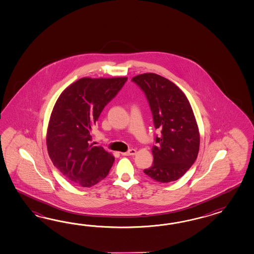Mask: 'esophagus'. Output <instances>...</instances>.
I'll return each mask as SVG.
<instances>
[{
  "instance_id": "obj_1",
  "label": "esophagus",
  "mask_w": 254,
  "mask_h": 254,
  "mask_svg": "<svg viewBox=\"0 0 254 254\" xmlns=\"http://www.w3.org/2000/svg\"><path fill=\"white\" fill-rule=\"evenodd\" d=\"M137 153V151L135 150V149H131L128 151H127V152H122V155H125V156H128V155H135Z\"/></svg>"
}]
</instances>
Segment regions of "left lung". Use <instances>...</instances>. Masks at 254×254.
Listing matches in <instances>:
<instances>
[{"label": "left lung", "instance_id": "obj_1", "mask_svg": "<svg viewBox=\"0 0 254 254\" xmlns=\"http://www.w3.org/2000/svg\"><path fill=\"white\" fill-rule=\"evenodd\" d=\"M132 81L144 92L154 127L161 130L151 149L153 164L143 172L161 183L176 181L199 152V129L190 103L177 85L157 74L136 75Z\"/></svg>", "mask_w": 254, "mask_h": 254}]
</instances>
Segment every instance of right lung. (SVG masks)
I'll return each instance as SVG.
<instances>
[{
    "label": "right lung",
    "mask_w": 254,
    "mask_h": 254,
    "mask_svg": "<svg viewBox=\"0 0 254 254\" xmlns=\"http://www.w3.org/2000/svg\"><path fill=\"white\" fill-rule=\"evenodd\" d=\"M127 77H83L64 89L52 112L47 149L53 164L75 185L89 188L105 179L115 158L89 144L92 127Z\"/></svg>",
    "instance_id": "right-lung-1"
}]
</instances>
